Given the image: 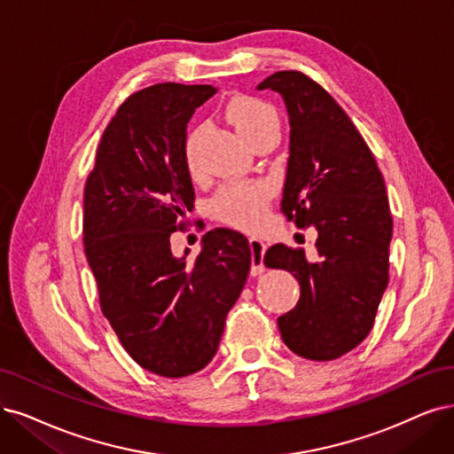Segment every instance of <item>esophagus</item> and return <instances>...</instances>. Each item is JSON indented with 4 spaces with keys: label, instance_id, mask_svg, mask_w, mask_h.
Masks as SVG:
<instances>
[{
    "label": "esophagus",
    "instance_id": "34e87169",
    "mask_svg": "<svg viewBox=\"0 0 454 454\" xmlns=\"http://www.w3.org/2000/svg\"><path fill=\"white\" fill-rule=\"evenodd\" d=\"M248 245H250V250H253V267H250V275H254V277L262 275L265 271L263 254H265L267 245L258 238H250Z\"/></svg>",
    "mask_w": 454,
    "mask_h": 454
}]
</instances>
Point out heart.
Returning <instances> with one entry per match:
<instances>
[{
	"mask_svg": "<svg viewBox=\"0 0 454 454\" xmlns=\"http://www.w3.org/2000/svg\"><path fill=\"white\" fill-rule=\"evenodd\" d=\"M226 117L248 145L265 134H278V117L273 106L256 97L238 95L230 98L226 105ZM201 132H204L201 129H192L184 140V164H187L191 176L200 174L198 145ZM267 201H270V191L263 184H231L213 200V213L228 224L254 230L265 221Z\"/></svg>",
	"mask_w": 454,
	"mask_h": 454,
	"instance_id": "b5f03b06",
	"label": "heart"
}]
</instances>
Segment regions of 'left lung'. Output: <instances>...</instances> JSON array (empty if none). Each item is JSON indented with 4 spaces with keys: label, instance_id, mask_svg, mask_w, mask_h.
I'll return each mask as SVG.
<instances>
[{
    "label": "left lung",
    "instance_id": "left-lung-1",
    "mask_svg": "<svg viewBox=\"0 0 454 454\" xmlns=\"http://www.w3.org/2000/svg\"><path fill=\"white\" fill-rule=\"evenodd\" d=\"M256 90L278 93L290 123V157L280 209L299 228L317 231V260L275 245L263 263L290 271L301 286L295 309L278 317L294 354L337 359L374 325L389 282L393 218L372 151L322 86L297 71H280Z\"/></svg>",
    "mask_w": 454,
    "mask_h": 454
}]
</instances>
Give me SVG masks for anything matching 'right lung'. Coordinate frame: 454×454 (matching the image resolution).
<instances>
[{
    "mask_svg": "<svg viewBox=\"0 0 454 454\" xmlns=\"http://www.w3.org/2000/svg\"><path fill=\"white\" fill-rule=\"evenodd\" d=\"M213 86L155 83L129 97L98 144L83 192V245L100 309L145 371L183 378L216 354L224 320L247 282L250 247L218 228L200 254L176 256L170 236L194 187L184 140Z\"/></svg>",
    "mask_w": 454,
    "mask_h": 454,
    "instance_id": "add662e5",
    "label": "right lung"
}]
</instances>
